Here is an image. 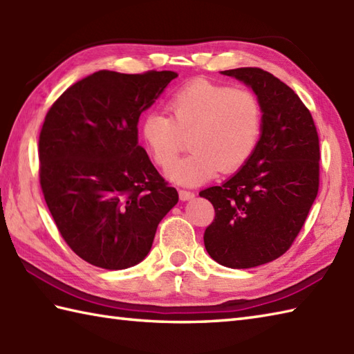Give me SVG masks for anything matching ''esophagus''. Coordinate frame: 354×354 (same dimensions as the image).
<instances>
[{
    "label": "esophagus",
    "instance_id": "esophagus-1",
    "mask_svg": "<svg viewBox=\"0 0 354 354\" xmlns=\"http://www.w3.org/2000/svg\"><path fill=\"white\" fill-rule=\"evenodd\" d=\"M194 198V193L193 192H189V190H179V199L181 201H190Z\"/></svg>",
    "mask_w": 354,
    "mask_h": 354
}]
</instances>
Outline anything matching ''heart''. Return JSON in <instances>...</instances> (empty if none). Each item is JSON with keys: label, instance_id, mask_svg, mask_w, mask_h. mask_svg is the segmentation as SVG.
Here are the masks:
<instances>
[{"label": "heart", "instance_id": "b5f03b06", "mask_svg": "<svg viewBox=\"0 0 354 354\" xmlns=\"http://www.w3.org/2000/svg\"><path fill=\"white\" fill-rule=\"evenodd\" d=\"M170 117L150 112L140 126L152 160L167 169L176 159L183 134L192 133L194 152L167 175L178 184L199 185L217 171L231 173L250 160L261 132V106L252 91L196 79L170 97Z\"/></svg>", "mask_w": 354, "mask_h": 354}]
</instances>
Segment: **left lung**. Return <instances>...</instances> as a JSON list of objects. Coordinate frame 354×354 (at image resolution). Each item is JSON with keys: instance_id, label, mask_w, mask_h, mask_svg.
Here are the masks:
<instances>
[{"instance_id": "8db88e82", "label": "left lung", "mask_w": 354, "mask_h": 354, "mask_svg": "<svg viewBox=\"0 0 354 354\" xmlns=\"http://www.w3.org/2000/svg\"><path fill=\"white\" fill-rule=\"evenodd\" d=\"M222 74L252 88L261 133L234 176L199 193L216 213L204 243L222 266L248 269L280 257L301 231L319 189V138L310 111L280 79L251 66Z\"/></svg>"}]
</instances>
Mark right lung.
<instances>
[{"mask_svg":"<svg viewBox=\"0 0 354 354\" xmlns=\"http://www.w3.org/2000/svg\"><path fill=\"white\" fill-rule=\"evenodd\" d=\"M178 74L102 70L53 103L39 135V181L61 236L80 259L138 265L178 192L138 145V118Z\"/></svg>","mask_w":354,"mask_h":354,"instance_id":"add662e5","label":"right lung"}]
</instances>
